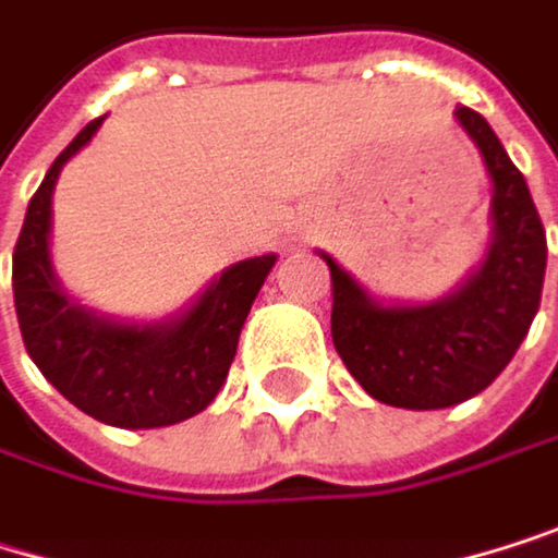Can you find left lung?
I'll return each mask as SVG.
<instances>
[{"mask_svg":"<svg viewBox=\"0 0 558 558\" xmlns=\"http://www.w3.org/2000/svg\"><path fill=\"white\" fill-rule=\"evenodd\" d=\"M453 118L493 187L489 244L463 281L436 301H380L320 251L340 361L374 400L403 410H444L486 390L520 350L543 298L546 231L530 184L480 111L457 108Z\"/></svg>","mask_w":558,"mask_h":558,"instance_id":"obj_1","label":"left lung"}]
</instances>
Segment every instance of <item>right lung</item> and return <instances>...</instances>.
Returning a JSON list of instances; mask_svg holds the SVG:
<instances>
[{
  "label": "right lung",
  "instance_id": "add662e5",
  "mask_svg": "<svg viewBox=\"0 0 558 558\" xmlns=\"http://www.w3.org/2000/svg\"><path fill=\"white\" fill-rule=\"evenodd\" d=\"M88 122L32 194L12 254V294L25 350L82 413L122 429H155L202 413L228 380L241 327L277 254L225 267L187 307L161 320H118L78 304L52 264V191L95 138Z\"/></svg>",
  "mask_w": 558,
  "mask_h": 558
}]
</instances>
